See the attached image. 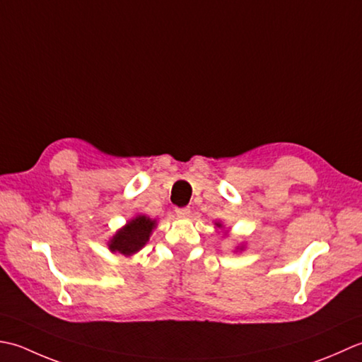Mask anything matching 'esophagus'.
<instances>
[{"instance_id":"1","label":"esophagus","mask_w":362,"mask_h":362,"mask_svg":"<svg viewBox=\"0 0 362 362\" xmlns=\"http://www.w3.org/2000/svg\"><path fill=\"white\" fill-rule=\"evenodd\" d=\"M175 212H176V216H178L180 218H186V217H189L190 209L189 208H176Z\"/></svg>"}]
</instances>
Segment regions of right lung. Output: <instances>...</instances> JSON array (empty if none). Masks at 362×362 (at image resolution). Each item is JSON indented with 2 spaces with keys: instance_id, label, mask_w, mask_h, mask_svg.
<instances>
[{
  "instance_id": "1",
  "label": "right lung",
  "mask_w": 362,
  "mask_h": 362,
  "mask_svg": "<svg viewBox=\"0 0 362 362\" xmlns=\"http://www.w3.org/2000/svg\"><path fill=\"white\" fill-rule=\"evenodd\" d=\"M154 228V220L139 216L134 220L120 230L114 235V239L110 240L109 248L112 252H119L123 255H132L137 253L140 248H142L146 240L150 238V233Z\"/></svg>"
}]
</instances>
